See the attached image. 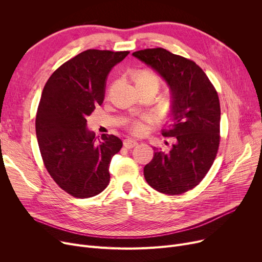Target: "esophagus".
I'll use <instances>...</instances> for the list:
<instances>
[{
	"label": "esophagus",
	"mask_w": 262,
	"mask_h": 262,
	"mask_svg": "<svg viewBox=\"0 0 262 262\" xmlns=\"http://www.w3.org/2000/svg\"><path fill=\"white\" fill-rule=\"evenodd\" d=\"M137 144H138V142H137V141L134 140V139H130V138L124 139V141H123V145L125 146L126 148H133V147H135Z\"/></svg>",
	"instance_id": "obj_1"
}]
</instances>
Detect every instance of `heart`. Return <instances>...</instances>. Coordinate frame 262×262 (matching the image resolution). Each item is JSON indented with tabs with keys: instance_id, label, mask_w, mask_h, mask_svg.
Listing matches in <instances>:
<instances>
[{
	"instance_id": "b5f03b06",
	"label": "heart",
	"mask_w": 262,
	"mask_h": 262,
	"mask_svg": "<svg viewBox=\"0 0 262 262\" xmlns=\"http://www.w3.org/2000/svg\"><path fill=\"white\" fill-rule=\"evenodd\" d=\"M137 86L141 85H152L155 86L157 89L160 84L159 77L150 71H141L136 78ZM147 116H141L136 119H130L126 122L128 129L134 134H140L145 129V122L147 121Z\"/></svg>"
}]
</instances>
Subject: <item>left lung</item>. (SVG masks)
Returning a JSON list of instances; mask_svg holds the SVG:
<instances>
[{
  "label": "left lung",
  "instance_id": "left-lung-1",
  "mask_svg": "<svg viewBox=\"0 0 262 262\" xmlns=\"http://www.w3.org/2000/svg\"><path fill=\"white\" fill-rule=\"evenodd\" d=\"M133 55L155 69L172 93L171 120L161 134L174 137L173 144L168 152L154 147L155 155L144 167L145 181L163 194H183L203 181L216 157L221 139L217 92L193 60L162 48Z\"/></svg>",
  "mask_w": 262,
  "mask_h": 262
}]
</instances>
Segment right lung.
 I'll list each match as a JSON object with an SVG mask.
<instances>
[{"mask_svg": "<svg viewBox=\"0 0 262 262\" xmlns=\"http://www.w3.org/2000/svg\"><path fill=\"white\" fill-rule=\"evenodd\" d=\"M128 54L81 52L54 71L41 94L36 114L40 154L53 181L74 198L95 196L109 184V164L123 142L105 134L96 141L86 118L103 104L109 71Z\"/></svg>", "mask_w": 262, "mask_h": 262, "instance_id": "right-lung-1", "label": "right lung"}]
</instances>
